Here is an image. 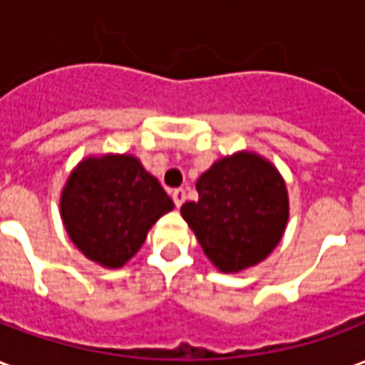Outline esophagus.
<instances>
[{
	"mask_svg": "<svg viewBox=\"0 0 365 365\" xmlns=\"http://www.w3.org/2000/svg\"><path fill=\"white\" fill-rule=\"evenodd\" d=\"M172 199H174L175 207H182L183 201H185V190H183V187H178V190L172 191Z\"/></svg>",
	"mask_w": 365,
	"mask_h": 365,
	"instance_id": "1",
	"label": "esophagus"
}]
</instances>
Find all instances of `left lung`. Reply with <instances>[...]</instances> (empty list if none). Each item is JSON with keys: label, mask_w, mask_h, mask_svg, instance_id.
I'll list each match as a JSON object with an SVG mask.
<instances>
[{"label": "left lung", "mask_w": 365, "mask_h": 365, "mask_svg": "<svg viewBox=\"0 0 365 365\" xmlns=\"http://www.w3.org/2000/svg\"><path fill=\"white\" fill-rule=\"evenodd\" d=\"M195 187L199 199L183 203L182 217L215 268L237 274L274 252L287 227L289 195L268 158L235 152L199 175Z\"/></svg>", "instance_id": "left-lung-1"}]
</instances>
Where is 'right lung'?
Returning a JSON list of instances; mask_svg holds the SVG:
<instances>
[{
	"instance_id": "1",
	"label": "right lung",
	"mask_w": 365,
	"mask_h": 365,
	"mask_svg": "<svg viewBox=\"0 0 365 365\" xmlns=\"http://www.w3.org/2000/svg\"><path fill=\"white\" fill-rule=\"evenodd\" d=\"M172 209L174 201L133 154L83 158L60 193L70 240L88 260L109 269L123 268Z\"/></svg>"
}]
</instances>
